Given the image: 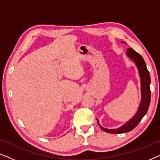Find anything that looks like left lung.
<instances>
[{"instance_id":"left-lung-1","label":"left lung","mask_w":160,"mask_h":160,"mask_svg":"<svg viewBox=\"0 0 160 160\" xmlns=\"http://www.w3.org/2000/svg\"><path fill=\"white\" fill-rule=\"evenodd\" d=\"M127 55L132 61H134L138 70L141 84V100L137 113L132 119L127 122L124 125L117 129H106L100 125L99 121L97 119L100 128L105 132L108 133H124L130 132L136 127L143 117L147 113L151 101V90H150V74L147 70L146 65L143 58L140 54L134 51L132 48H129L126 51Z\"/></svg>"}]
</instances>
